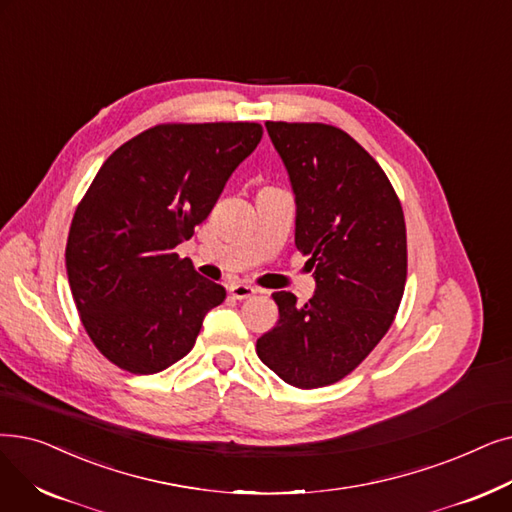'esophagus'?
<instances>
[{
    "mask_svg": "<svg viewBox=\"0 0 512 512\" xmlns=\"http://www.w3.org/2000/svg\"><path fill=\"white\" fill-rule=\"evenodd\" d=\"M228 291L234 299H249L257 293V288L251 286V284H242V282H234L228 286Z\"/></svg>",
    "mask_w": 512,
    "mask_h": 512,
    "instance_id": "obj_1",
    "label": "esophagus"
}]
</instances>
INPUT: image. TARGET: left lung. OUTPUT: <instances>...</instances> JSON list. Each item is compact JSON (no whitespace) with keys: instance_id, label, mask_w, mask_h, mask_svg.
I'll return each mask as SVG.
<instances>
[{"instance_id":"8db88e82","label":"left lung","mask_w":512,"mask_h":512,"mask_svg":"<svg viewBox=\"0 0 512 512\" xmlns=\"http://www.w3.org/2000/svg\"><path fill=\"white\" fill-rule=\"evenodd\" d=\"M297 201L295 247L316 293H274L276 326L259 360L299 389L337 383L387 335L408 276L406 219L389 177L349 133L326 123H265Z\"/></svg>"}]
</instances>
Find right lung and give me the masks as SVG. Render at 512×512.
Listing matches in <instances>:
<instances>
[{
    "label": "right lung",
    "mask_w": 512,
    "mask_h": 512,
    "mask_svg": "<svg viewBox=\"0 0 512 512\" xmlns=\"http://www.w3.org/2000/svg\"><path fill=\"white\" fill-rule=\"evenodd\" d=\"M259 123H161L119 146L87 188L66 240L81 324L121 370L161 372L194 347L226 288L173 249L209 217Z\"/></svg>",
    "instance_id": "obj_1"
}]
</instances>
